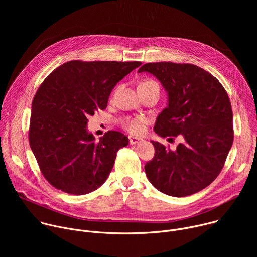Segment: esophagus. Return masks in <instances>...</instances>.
Segmentation results:
<instances>
[{
	"label": "esophagus",
	"instance_id": "34e87169",
	"mask_svg": "<svg viewBox=\"0 0 257 257\" xmlns=\"http://www.w3.org/2000/svg\"><path fill=\"white\" fill-rule=\"evenodd\" d=\"M142 141V138H138V137H135V136H129V142L130 144H137L139 142Z\"/></svg>",
	"mask_w": 257,
	"mask_h": 257
}]
</instances>
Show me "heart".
<instances>
[{"label":"heart","instance_id":"heart-1","mask_svg":"<svg viewBox=\"0 0 257 257\" xmlns=\"http://www.w3.org/2000/svg\"><path fill=\"white\" fill-rule=\"evenodd\" d=\"M141 84H157L153 80H146ZM123 126L131 133L138 134L143 130V125L145 123V120L143 117H137V118H127L122 121Z\"/></svg>","mask_w":257,"mask_h":257}]
</instances>
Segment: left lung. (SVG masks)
<instances>
[{
    "label": "left lung",
    "mask_w": 257,
    "mask_h": 257,
    "mask_svg": "<svg viewBox=\"0 0 257 257\" xmlns=\"http://www.w3.org/2000/svg\"><path fill=\"white\" fill-rule=\"evenodd\" d=\"M140 72L155 76L168 95L155 132L161 137L181 135L183 139L175 151L152 140L156 153L145 165V174L154 187L167 195L194 194L218 176L232 148L229 96L213 75L196 65L148 63L138 69Z\"/></svg>",
    "instance_id": "8db88e82"
}]
</instances>
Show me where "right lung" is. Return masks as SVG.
<instances>
[{"label":"right lung","mask_w":257,"mask_h":257,"mask_svg":"<svg viewBox=\"0 0 257 257\" xmlns=\"http://www.w3.org/2000/svg\"><path fill=\"white\" fill-rule=\"evenodd\" d=\"M140 62L70 61L46 78L32 100L29 144L51 185L83 195L100 187L127 136L107 131L99 141L87 129L88 117L104 109L119 81Z\"/></svg>","instance_id":"1"}]
</instances>
